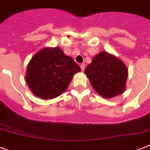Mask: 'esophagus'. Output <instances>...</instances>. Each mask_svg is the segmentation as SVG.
Listing matches in <instances>:
<instances>
[{
  "label": "esophagus",
  "mask_w": 150,
  "mask_h": 150,
  "mask_svg": "<svg viewBox=\"0 0 150 150\" xmlns=\"http://www.w3.org/2000/svg\"><path fill=\"white\" fill-rule=\"evenodd\" d=\"M80 68H81L82 71H84L85 68H86V64H82L80 65Z\"/></svg>",
  "instance_id": "34e87169"
}]
</instances>
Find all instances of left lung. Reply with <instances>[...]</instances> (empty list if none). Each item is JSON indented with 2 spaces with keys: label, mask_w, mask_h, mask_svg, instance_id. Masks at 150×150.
I'll list each match as a JSON object with an SVG mask.
<instances>
[{
  "label": "left lung",
  "mask_w": 150,
  "mask_h": 150,
  "mask_svg": "<svg viewBox=\"0 0 150 150\" xmlns=\"http://www.w3.org/2000/svg\"><path fill=\"white\" fill-rule=\"evenodd\" d=\"M84 73L95 91L104 98H112L125 90L128 68L123 61L107 52L95 55Z\"/></svg>",
  "instance_id": "8db88e82"
}]
</instances>
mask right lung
I'll list each match as a JSON object with an SVG mask.
<instances>
[{
	"label": "right lung",
	"mask_w": 150,
	"mask_h": 150,
	"mask_svg": "<svg viewBox=\"0 0 150 150\" xmlns=\"http://www.w3.org/2000/svg\"><path fill=\"white\" fill-rule=\"evenodd\" d=\"M80 71L72 57L65 55L60 47H45L28 64L25 80L35 96L50 100L65 91L73 75Z\"/></svg>",
	"instance_id": "right-lung-1"
}]
</instances>
